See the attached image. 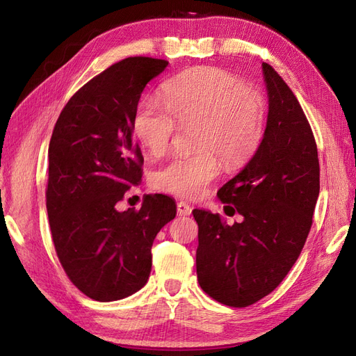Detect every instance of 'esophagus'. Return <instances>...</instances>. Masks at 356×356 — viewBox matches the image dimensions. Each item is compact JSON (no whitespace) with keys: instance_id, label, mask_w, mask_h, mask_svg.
Wrapping results in <instances>:
<instances>
[{"instance_id":"1","label":"esophagus","mask_w":356,"mask_h":356,"mask_svg":"<svg viewBox=\"0 0 356 356\" xmlns=\"http://www.w3.org/2000/svg\"><path fill=\"white\" fill-rule=\"evenodd\" d=\"M191 211H193V208L190 207L188 203H186V202H178L177 203V212H178V215H190L191 213Z\"/></svg>"}]
</instances>
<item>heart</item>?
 <instances>
[{"instance_id": "heart-1", "label": "heart", "mask_w": 356, "mask_h": 356, "mask_svg": "<svg viewBox=\"0 0 356 356\" xmlns=\"http://www.w3.org/2000/svg\"><path fill=\"white\" fill-rule=\"evenodd\" d=\"M163 102L143 101L134 115V134L154 156L169 148L178 124L195 123L191 154L175 156L152 177L156 190L196 199L221 174V161L236 168L260 145L267 101L255 86L222 68L204 67L179 74L165 83Z\"/></svg>"}]
</instances>
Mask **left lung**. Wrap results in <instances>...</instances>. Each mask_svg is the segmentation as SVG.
I'll return each instance as SVG.
<instances>
[{
    "label": "left lung",
    "instance_id": "1",
    "mask_svg": "<svg viewBox=\"0 0 356 356\" xmlns=\"http://www.w3.org/2000/svg\"><path fill=\"white\" fill-rule=\"evenodd\" d=\"M268 114L263 141L238 175L218 190L243 221L195 209L197 281L211 298L248 307L282 282L303 250L319 195V159L307 117L273 67L263 62ZM230 208V207H225Z\"/></svg>",
    "mask_w": 356,
    "mask_h": 356
}]
</instances>
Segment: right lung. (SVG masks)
Wrapping results in <instances>:
<instances>
[{"label":"right lung","instance_id":"obj_1","mask_svg":"<svg viewBox=\"0 0 356 356\" xmlns=\"http://www.w3.org/2000/svg\"><path fill=\"white\" fill-rule=\"evenodd\" d=\"M168 65L148 56L115 62L71 96L53 129L51 239L70 281L96 301L124 298L147 284L154 238L177 215L165 195H147L139 209L115 208L143 178L144 157L132 136L139 98Z\"/></svg>","mask_w":356,"mask_h":356}]
</instances>
